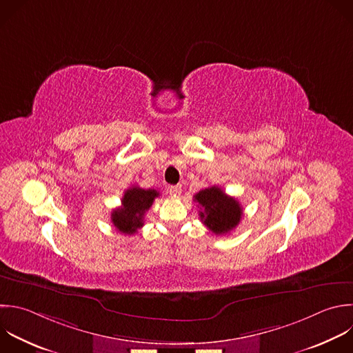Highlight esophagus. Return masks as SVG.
I'll use <instances>...</instances> for the list:
<instances>
[{
    "mask_svg": "<svg viewBox=\"0 0 353 353\" xmlns=\"http://www.w3.org/2000/svg\"><path fill=\"white\" fill-rule=\"evenodd\" d=\"M169 194L170 195H173V196H177V195H180L181 194V185H170L169 187Z\"/></svg>",
    "mask_w": 353,
    "mask_h": 353,
    "instance_id": "esophagus-1",
    "label": "esophagus"
}]
</instances>
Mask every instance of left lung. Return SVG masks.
I'll use <instances>...</instances> for the list:
<instances>
[{"label": "left lung", "instance_id": "1", "mask_svg": "<svg viewBox=\"0 0 353 353\" xmlns=\"http://www.w3.org/2000/svg\"><path fill=\"white\" fill-rule=\"evenodd\" d=\"M194 201L199 205V217L202 223L216 236L228 234L241 220L243 208L240 202L216 185L196 192Z\"/></svg>", "mask_w": 353, "mask_h": 353}]
</instances>
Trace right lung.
I'll return each instance as SVG.
<instances>
[{
    "instance_id": "add662e5",
    "label": "right lung",
    "mask_w": 353,
    "mask_h": 353,
    "mask_svg": "<svg viewBox=\"0 0 353 353\" xmlns=\"http://www.w3.org/2000/svg\"><path fill=\"white\" fill-rule=\"evenodd\" d=\"M157 196H159V192L152 188L144 190L137 185L128 188L122 198V206L112 210L110 220L113 225L126 236L137 232L144 225V214Z\"/></svg>"
}]
</instances>
